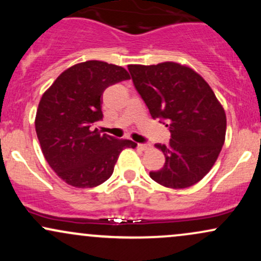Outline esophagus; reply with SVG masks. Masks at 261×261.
<instances>
[{
    "label": "esophagus",
    "mask_w": 261,
    "mask_h": 261,
    "mask_svg": "<svg viewBox=\"0 0 261 261\" xmlns=\"http://www.w3.org/2000/svg\"><path fill=\"white\" fill-rule=\"evenodd\" d=\"M137 148L141 149V151H147V149L151 148V145H148V143H139Z\"/></svg>",
    "instance_id": "esophagus-1"
}]
</instances>
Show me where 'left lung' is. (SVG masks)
<instances>
[{
  "label": "left lung",
  "instance_id": "left-lung-1",
  "mask_svg": "<svg viewBox=\"0 0 261 261\" xmlns=\"http://www.w3.org/2000/svg\"><path fill=\"white\" fill-rule=\"evenodd\" d=\"M127 68L152 118L166 120L172 135L168 145H155L166 163L149 176L170 189L196 184L214 167L226 140L222 104L208 83L187 65L167 61Z\"/></svg>",
  "mask_w": 261,
  "mask_h": 261
}]
</instances>
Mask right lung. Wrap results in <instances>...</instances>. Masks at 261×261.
I'll return each instance as SVG.
<instances>
[{
    "label": "right lung",
    "mask_w": 261,
    "mask_h": 261,
    "mask_svg": "<svg viewBox=\"0 0 261 261\" xmlns=\"http://www.w3.org/2000/svg\"><path fill=\"white\" fill-rule=\"evenodd\" d=\"M125 80L130 74L121 66L89 60L68 67L44 92L35 131L45 160L66 184L81 189L103 184L122 149L137 146L92 130L103 118V92Z\"/></svg>",
    "instance_id": "add662e5"
}]
</instances>
